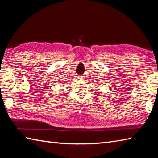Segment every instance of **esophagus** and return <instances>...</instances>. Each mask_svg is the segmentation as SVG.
<instances>
[{"mask_svg":"<svg viewBox=\"0 0 158 158\" xmlns=\"http://www.w3.org/2000/svg\"><path fill=\"white\" fill-rule=\"evenodd\" d=\"M78 78H79V79H84V76H83V75H80V76H79Z\"/></svg>","mask_w":158,"mask_h":158,"instance_id":"34e87169","label":"esophagus"}]
</instances>
